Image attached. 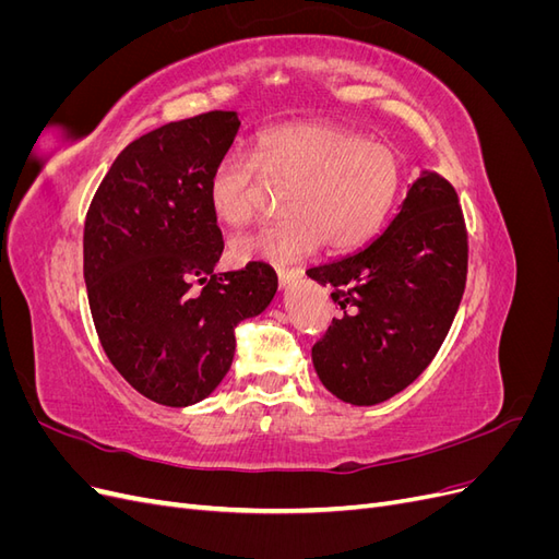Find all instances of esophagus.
I'll use <instances>...</instances> for the list:
<instances>
[{"mask_svg":"<svg viewBox=\"0 0 559 559\" xmlns=\"http://www.w3.org/2000/svg\"><path fill=\"white\" fill-rule=\"evenodd\" d=\"M277 277H280V286H289L302 277V270L300 267H292V270L282 267V270H277Z\"/></svg>","mask_w":559,"mask_h":559,"instance_id":"esophagus-1","label":"esophagus"}]
</instances>
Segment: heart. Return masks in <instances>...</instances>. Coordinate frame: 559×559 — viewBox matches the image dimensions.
Here are the masks:
<instances>
[{"mask_svg": "<svg viewBox=\"0 0 559 559\" xmlns=\"http://www.w3.org/2000/svg\"><path fill=\"white\" fill-rule=\"evenodd\" d=\"M259 170L292 183L277 224L233 240L235 259L292 263L326 242L333 251L368 242L396 205L405 167L399 148L329 123L265 130L253 158L226 156L210 175L212 212L228 226L251 222L259 207Z\"/></svg>", "mask_w": 559, "mask_h": 559, "instance_id": "heart-1", "label": "heart"}]
</instances>
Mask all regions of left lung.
<instances>
[{
	"instance_id": "obj_1",
	"label": "left lung",
	"mask_w": 559,
	"mask_h": 559,
	"mask_svg": "<svg viewBox=\"0 0 559 559\" xmlns=\"http://www.w3.org/2000/svg\"><path fill=\"white\" fill-rule=\"evenodd\" d=\"M466 267L460 198L441 175L421 173L378 240L308 270L321 286H333L331 298L343 310L312 347L329 392L376 405L415 382L460 310Z\"/></svg>"
}]
</instances>
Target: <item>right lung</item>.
Segmentation results:
<instances>
[{
    "label": "right lung",
    "instance_id": "right-lung-1",
    "mask_svg": "<svg viewBox=\"0 0 559 559\" xmlns=\"http://www.w3.org/2000/svg\"><path fill=\"white\" fill-rule=\"evenodd\" d=\"M238 130V111H207L142 134L109 167L83 226L99 343L130 386L170 408L214 392L233 364L235 326L277 292L261 261L214 273L224 238L210 175Z\"/></svg>",
    "mask_w": 559,
    "mask_h": 559
}]
</instances>
